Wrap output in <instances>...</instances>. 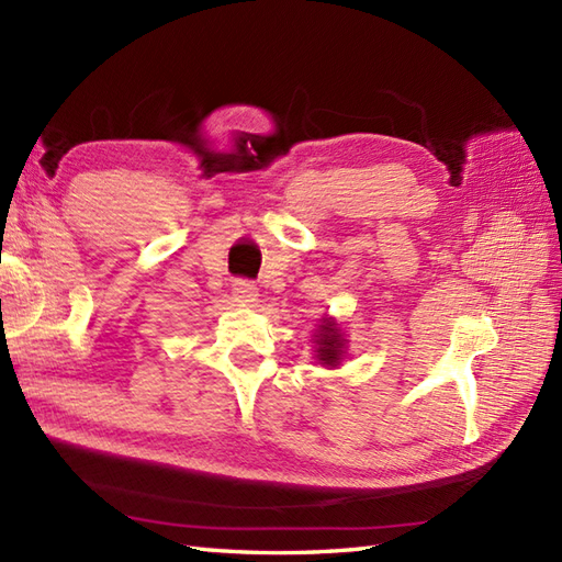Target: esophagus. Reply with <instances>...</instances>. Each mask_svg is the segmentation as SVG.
Instances as JSON below:
<instances>
[{
	"label": "esophagus",
	"instance_id": "1",
	"mask_svg": "<svg viewBox=\"0 0 562 562\" xmlns=\"http://www.w3.org/2000/svg\"><path fill=\"white\" fill-rule=\"evenodd\" d=\"M235 296H237V301H241V304H254L256 296H258L256 284L249 282V280H237L235 282Z\"/></svg>",
	"mask_w": 562,
	"mask_h": 562
}]
</instances>
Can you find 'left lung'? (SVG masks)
<instances>
[{
    "label": "left lung",
    "instance_id": "left-lung-1",
    "mask_svg": "<svg viewBox=\"0 0 562 562\" xmlns=\"http://www.w3.org/2000/svg\"><path fill=\"white\" fill-rule=\"evenodd\" d=\"M344 351H347V339H344L341 329L333 318H323V323L318 325V333H315V358H318L323 366L337 368Z\"/></svg>",
    "mask_w": 562,
    "mask_h": 562
}]
</instances>
